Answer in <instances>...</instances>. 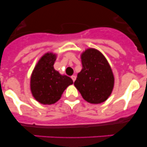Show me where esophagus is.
<instances>
[{
    "label": "esophagus",
    "instance_id": "1",
    "mask_svg": "<svg viewBox=\"0 0 147 147\" xmlns=\"http://www.w3.org/2000/svg\"><path fill=\"white\" fill-rule=\"evenodd\" d=\"M76 76H71V79H72L73 82H74L76 80Z\"/></svg>",
    "mask_w": 147,
    "mask_h": 147
}]
</instances>
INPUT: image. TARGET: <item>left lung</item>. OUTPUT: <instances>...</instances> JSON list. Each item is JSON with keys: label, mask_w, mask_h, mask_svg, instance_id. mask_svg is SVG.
<instances>
[{"label": "left lung", "mask_w": 147, "mask_h": 147, "mask_svg": "<svg viewBox=\"0 0 147 147\" xmlns=\"http://www.w3.org/2000/svg\"><path fill=\"white\" fill-rule=\"evenodd\" d=\"M82 69L74 85L83 98L92 104H100L112 93L114 76L107 59L98 51L87 49L81 55Z\"/></svg>", "instance_id": "8db88e82"}]
</instances>
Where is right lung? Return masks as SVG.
Instances as JSON below:
<instances>
[{"mask_svg": "<svg viewBox=\"0 0 147 147\" xmlns=\"http://www.w3.org/2000/svg\"><path fill=\"white\" fill-rule=\"evenodd\" d=\"M56 55L45 54L39 60L31 77V90L35 99L43 105H51L62 96L73 80L65 75H61L54 68Z\"/></svg>", "mask_w": 147, "mask_h": 147, "instance_id": "add662e5", "label": "right lung"}]
</instances>
